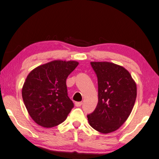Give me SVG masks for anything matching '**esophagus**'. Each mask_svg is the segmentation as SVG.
I'll return each instance as SVG.
<instances>
[{"instance_id": "obj_1", "label": "esophagus", "mask_w": 159, "mask_h": 159, "mask_svg": "<svg viewBox=\"0 0 159 159\" xmlns=\"http://www.w3.org/2000/svg\"><path fill=\"white\" fill-rule=\"evenodd\" d=\"M82 104H83V102H75V106L76 107H80V106H82Z\"/></svg>"}]
</instances>
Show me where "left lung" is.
Instances as JSON below:
<instances>
[{
    "mask_svg": "<svg viewBox=\"0 0 159 159\" xmlns=\"http://www.w3.org/2000/svg\"><path fill=\"white\" fill-rule=\"evenodd\" d=\"M98 77V103L87 115L89 124L101 133L120 128L127 120L135 105L137 87L124 68L107 61H92Z\"/></svg>",
    "mask_w": 159,
    "mask_h": 159,
    "instance_id": "obj_1",
    "label": "left lung"
}]
</instances>
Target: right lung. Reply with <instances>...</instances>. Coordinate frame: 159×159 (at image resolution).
I'll list each match as a JSON object with an SVG mask.
<instances>
[{
    "label": "right lung",
    "instance_id": "obj_1",
    "mask_svg": "<svg viewBox=\"0 0 159 159\" xmlns=\"http://www.w3.org/2000/svg\"><path fill=\"white\" fill-rule=\"evenodd\" d=\"M79 63L56 60L40 65L28 74L22 98L37 124L50 128L61 124L74 108L68 96L66 80Z\"/></svg>",
    "mask_w": 159,
    "mask_h": 159
}]
</instances>
